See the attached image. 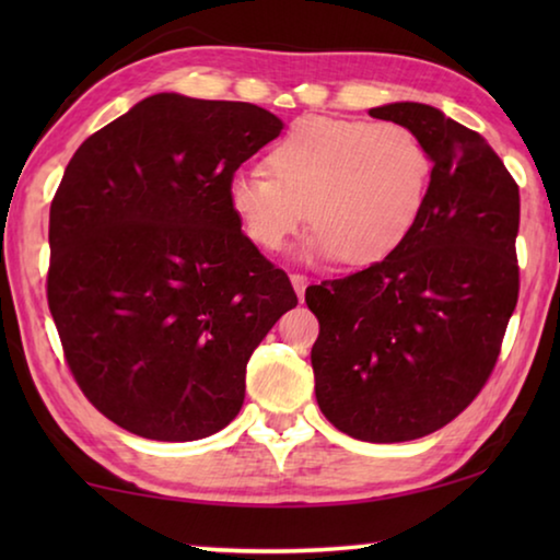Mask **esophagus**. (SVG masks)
<instances>
[{"label":"esophagus","instance_id":"34e87169","mask_svg":"<svg viewBox=\"0 0 560 560\" xmlns=\"http://www.w3.org/2000/svg\"><path fill=\"white\" fill-rule=\"evenodd\" d=\"M291 283H293V289H296V293H299V299L303 296V291H306V287H308V277L306 273H291Z\"/></svg>","mask_w":560,"mask_h":560}]
</instances>
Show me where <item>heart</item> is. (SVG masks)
Here are the masks:
<instances>
[{
	"label": "heart",
	"instance_id": "1",
	"mask_svg": "<svg viewBox=\"0 0 560 560\" xmlns=\"http://www.w3.org/2000/svg\"><path fill=\"white\" fill-rule=\"evenodd\" d=\"M267 173H236L226 200L259 249L281 252L308 222L311 257L353 267L400 246L422 217L432 155L400 122L299 118L264 160Z\"/></svg>",
	"mask_w": 560,
	"mask_h": 560
}]
</instances>
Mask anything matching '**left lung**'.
<instances>
[{
  "label": "left lung",
  "instance_id": "8db88e82",
  "mask_svg": "<svg viewBox=\"0 0 560 560\" xmlns=\"http://www.w3.org/2000/svg\"><path fill=\"white\" fill-rule=\"evenodd\" d=\"M373 118L432 155L422 217L383 261L306 289L326 420L363 442H407L452 422L487 385L518 299V185L479 132L424 103Z\"/></svg>",
  "mask_w": 560,
  "mask_h": 560
}]
</instances>
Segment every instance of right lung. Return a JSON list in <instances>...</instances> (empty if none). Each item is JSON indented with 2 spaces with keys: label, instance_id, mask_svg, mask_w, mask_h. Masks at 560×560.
I'll use <instances>...</instances> for the list:
<instances>
[{
  "label": "right lung",
  "instance_id": "right-lung-1",
  "mask_svg": "<svg viewBox=\"0 0 560 560\" xmlns=\"http://www.w3.org/2000/svg\"><path fill=\"white\" fill-rule=\"evenodd\" d=\"M281 128L252 103L158 93L66 165L46 299L73 381L118 428L192 442L242 410L254 348L299 299L226 185Z\"/></svg>",
  "mask_w": 560,
  "mask_h": 560
}]
</instances>
